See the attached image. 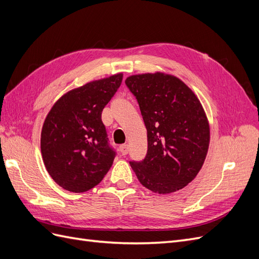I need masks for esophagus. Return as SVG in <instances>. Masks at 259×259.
Returning <instances> with one entry per match:
<instances>
[{"instance_id": "34e87169", "label": "esophagus", "mask_w": 259, "mask_h": 259, "mask_svg": "<svg viewBox=\"0 0 259 259\" xmlns=\"http://www.w3.org/2000/svg\"><path fill=\"white\" fill-rule=\"evenodd\" d=\"M120 151H121L122 155H126L128 153V146L127 145L120 146Z\"/></svg>"}]
</instances>
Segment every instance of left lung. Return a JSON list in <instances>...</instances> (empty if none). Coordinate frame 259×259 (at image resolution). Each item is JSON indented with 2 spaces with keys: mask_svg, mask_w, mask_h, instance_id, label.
Here are the masks:
<instances>
[{
  "mask_svg": "<svg viewBox=\"0 0 259 259\" xmlns=\"http://www.w3.org/2000/svg\"><path fill=\"white\" fill-rule=\"evenodd\" d=\"M134 94L147 128L148 150L130 162L144 187L166 194L195 178L209 146V124L199 98L177 76L143 73L125 80Z\"/></svg>",
  "mask_w": 259,
  "mask_h": 259,
  "instance_id": "1",
  "label": "left lung"
}]
</instances>
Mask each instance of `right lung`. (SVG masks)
Wrapping results in <instances>:
<instances>
[{
	"label": "right lung",
	"mask_w": 259,
	"mask_h": 259,
	"mask_svg": "<svg viewBox=\"0 0 259 259\" xmlns=\"http://www.w3.org/2000/svg\"><path fill=\"white\" fill-rule=\"evenodd\" d=\"M122 79L123 73H116L69 91L46 115L42 158L50 176L65 190L88 191L110 169L115 152L108 144L101 112Z\"/></svg>",
	"instance_id": "right-lung-1"
}]
</instances>
